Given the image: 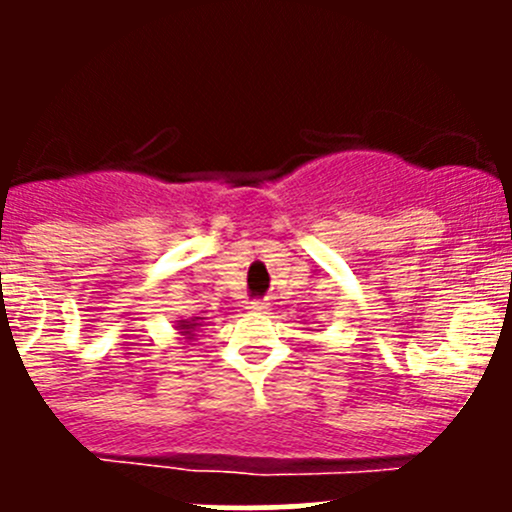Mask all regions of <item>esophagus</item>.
Returning <instances> with one entry per match:
<instances>
[{"label": "esophagus", "instance_id": "obj_1", "mask_svg": "<svg viewBox=\"0 0 512 512\" xmlns=\"http://www.w3.org/2000/svg\"><path fill=\"white\" fill-rule=\"evenodd\" d=\"M247 309H250V312H255V314H262V312H267V309H270V302H265V299H255V302L247 304Z\"/></svg>", "mask_w": 512, "mask_h": 512}]
</instances>
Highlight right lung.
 <instances>
[{"label": "right lung", "mask_w": 512, "mask_h": 512, "mask_svg": "<svg viewBox=\"0 0 512 512\" xmlns=\"http://www.w3.org/2000/svg\"><path fill=\"white\" fill-rule=\"evenodd\" d=\"M203 319L205 317L178 319V322H175V329H178L180 339H185V342H195V337H198V329L203 327Z\"/></svg>", "instance_id": "1"}]
</instances>
